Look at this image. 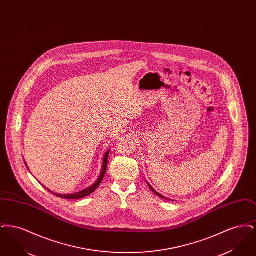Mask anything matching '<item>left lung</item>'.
<instances>
[{
	"label": "left lung",
	"instance_id": "1",
	"mask_svg": "<svg viewBox=\"0 0 256 256\" xmlns=\"http://www.w3.org/2000/svg\"><path fill=\"white\" fill-rule=\"evenodd\" d=\"M148 187H150V190H152V192H154V194H156V195L158 196H160V198H164V196H161V195H160V194H159V193H158V192H156V190H154V188H152V186H150V184H148ZM166 200H168V198H166Z\"/></svg>",
	"mask_w": 256,
	"mask_h": 256
}]
</instances>
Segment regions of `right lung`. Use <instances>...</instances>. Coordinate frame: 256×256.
I'll return each mask as SVG.
<instances>
[{
  "mask_svg": "<svg viewBox=\"0 0 256 256\" xmlns=\"http://www.w3.org/2000/svg\"><path fill=\"white\" fill-rule=\"evenodd\" d=\"M108 156H110V150H108V152H106L104 156L102 168V172H100V176H98L97 182L94 183L93 185H91L90 187H88V188L84 189V190H82V191H80V192H78V193H74V194H69V195H60V194H56V193H52V191L48 190L46 187H45V188H46L49 192H50L52 194H54V195L56 196H58V198H67V200H78V198H84L86 196L92 194V193L97 189L98 187V185L100 184V182H102V180H104V176L106 172V167H108ZM24 164H26V162H24ZM26 167H28V166H26Z\"/></svg>",
  "mask_w": 256,
  "mask_h": 256,
  "instance_id": "add662e5",
  "label": "right lung"
}]
</instances>
